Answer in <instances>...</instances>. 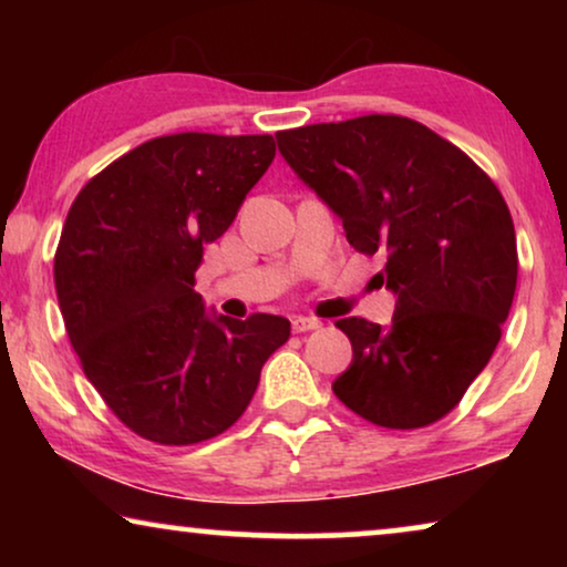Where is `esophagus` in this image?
Listing matches in <instances>:
<instances>
[{"label":"esophagus","instance_id":"1","mask_svg":"<svg viewBox=\"0 0 567 567\" xmlns=\"http://www.w3.org/2000/svg\"><path fill=\"white\" fill-rule=\"evenodd\" d=\"M291 328L293 332H312V330H320L322 322L315 320V317H293L291 320Z\"/></svg>","mask_w":567,"mask_h":567}]
</instances>
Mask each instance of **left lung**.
<instances>
[{"label": "left lung", "mask_w": 567, "mask_h": 567, "mask_svg": "<svg viewBox=\"0 0 567 567\" xmlns=\"http://www.w3.org/2000/svg\"><path fill=\"white\" fill-rule=\"evenodd\" d=\"M301 183L359 252L384 255L390 328L338 320L353 361L332 392L384 429L444 417L487 367L516 291L506 200L462 150L423 123L361 115L276 134Z\"/></svg>", "instance_id": "8db88e82"}]
</instances>
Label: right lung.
Listing matches in <instances>:
<instances>
[{
	"instance_id": "obj_1",
	"label": "right lung",
	"mask_w": 567,
	"mask_h": 567,
	"mask_svg": "<svg viewBox=\"0 0 567 567\" xmlns=\"http://www.w3.org/2000/svg\"><path fill=\"white\" fill-rule=\"evenodd\" d=\"M276 157L274 136L152 138L80 190L53 278L82 369L138 436L188 446L250 405L262 363L291 336L276 315H216L193 289Z\"/></svg>"
}]
</instances>
